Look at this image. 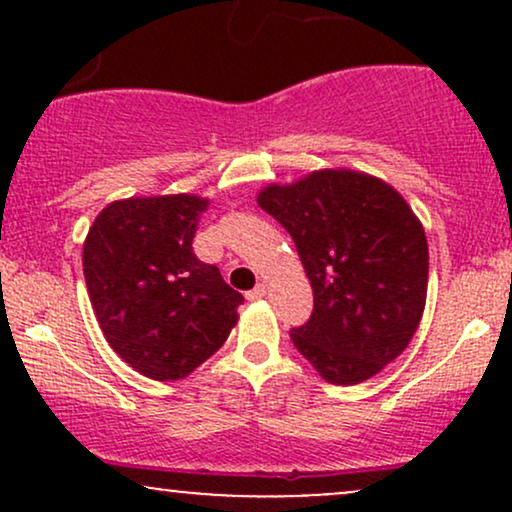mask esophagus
Wrapping results in <instances>:
<instances>
[{"label":"esophagus","mask_w":512,"mask_h":512,"mask_svg":"<svg viewBox=\"0 0 512 512\" xmlns=\"http://www.w3.org/2000/svg\"><path fill=\"white\" fill-rule=\"evenodd\" d=\"M264 296H267V286H264V284H257L255 289L245 293V298H248V301H262Z\"/></svg>","instance_id":"1"}]
</instances>
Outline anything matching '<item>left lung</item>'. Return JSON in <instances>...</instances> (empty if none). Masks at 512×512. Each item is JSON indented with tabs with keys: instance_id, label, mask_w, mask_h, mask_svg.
Returning <instances> with one entry per match:
<instances>
[{
	"instance_id": "left-lung-1",
	"label": "left lung",
	"mask_w": 512,
	"mask_h": 512,
	"mask_svg": "<svg viewBox=\"0 0 512 512\" xmlns=\"http://www.w3.org/2000/svg\"><path fill=\"white\" fill-rule=\"evenodd\" d=\"M257 204L289 231L313 286V315L291 332L320 378L358 385L407 349L428 291L419 216L363 170L322 168L267 185Z\"/></svg>"
}]
</instances>
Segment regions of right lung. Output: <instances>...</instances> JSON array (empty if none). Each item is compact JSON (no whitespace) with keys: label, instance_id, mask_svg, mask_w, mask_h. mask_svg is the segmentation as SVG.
Masks as SVG:
<instances>
[{"label":"right lung","instance_id":"add662e5","mask_svg":"<svg viewBox=\"0 0 512 512\" xmlns=\"http://www.w3.org/2000/svg\"><path fill=\"white\" fill-rule=\"evenodd\" d=\"M199 195L110 202L84 240V276L98 325L122 361L151 380H180L214 356L243 296L192 252Z\"/></svg>","mask_w":512,"mask_h":512}]
</instances>
